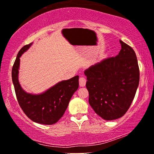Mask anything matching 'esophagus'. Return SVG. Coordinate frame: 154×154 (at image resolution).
I'll return each mask as SVG.
<instances>
[{"instance_id": "obj_1", "label": "esophagus", "mask_w": 154, "mask_h": 154, "mask_svg": "<svg viewBox=\"0 0 154 154\" xmlns=\"http://www.w3.org/2000/svg\"><path fill=\"white\" fill-rule=\"evenodd\" d=\"M86 82H87V80H86V79L85 78V77H79V86H80V87H85L86 85Z\"/></svg>"}]
</instances>
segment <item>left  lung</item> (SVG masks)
<instances>
[{"instance_id": "8db88e82", "label": "left lung", "mask_w": 154, "mask_h": 154, "mask_svg": "<svg viewBox=\"0 0 154 154\" xmlns=\"http://www.w3.org/2000/svg\"><path fill=\"white\" fill-rule=\"evenodd\" d=\"M116 57L103 59L85 71L89 103L106 120L120 118L128 111L139 82V69L132 47L120 41Z\"/></svg>"}]
</instances>
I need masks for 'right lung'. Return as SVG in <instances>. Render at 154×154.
<instances>
[{
	"label": "right lung",
	"mask_w": 154,
	"mask_h": 154,
	"mask_svg": "<svg viewBox=\"0 0 154 154\" xmlns=\"http://www.w3.org/2000/svg\"><path fill=\"white\" fill-rule=\"evenodd\" d=\"M32 43L20 49L12 69V79L17 99L26 116L32 121L42 125L56 123L65 113L73 94L79 87V76L61 81L39 94L26 92L20 85L18 74L20 58Z\"/></svg>",
	"instance_id": "right-lung-1"
}]
</instances>
